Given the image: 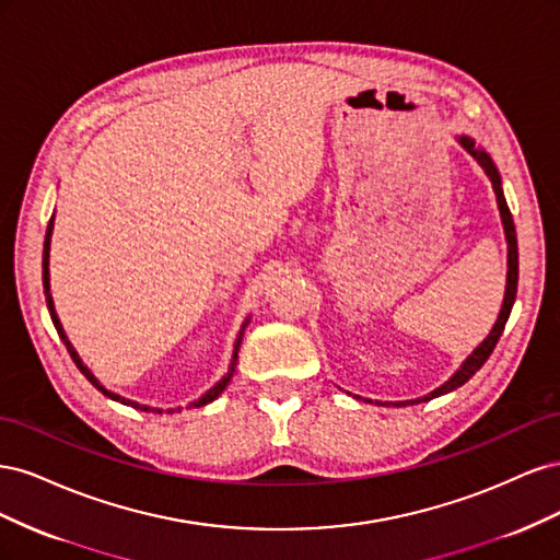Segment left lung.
Segmentation results:
<instances>
[{"instance_id": "obj_1", "label": "left lung", "mask_w": 560, "mask_h": 560, "mask_svg": "<svg viewBox=\"0 0 560 560\" xmlns=\"http://www.w3.org/2000/svg\"><path fill=\"white\" fill-rule=\"evenodd\" d=\"M457 144H460L467 154L477 161L490 184H493V191H495V200H498V210H500V219H502V226H504V238H506V287H504V299H502V308H500V315L495 319L493 329H490V334L483 338V341L474 348L465 362L457 366L455 374L442 383L439 387H434L432 393H428L425 397H418V399H406V401H387V406H406V404H420V401H430L434 397H442V395H448L453 393L455 387L465 385L477 371L483 366V362L490 358V352L495 350L500 336L504 331V325L506 319H510V313H512V306H514V299H516V284H518V247H516V229H514V219H512V212H510V206H506L504 200V194H502V177L498 173V167L493 163V159H490L488 151L483 147H479L477 142H474V138H469V135H455ZM350 395V393H348ZM354 399H362V397H354ZM369 404H374L371 399H364ZM376 404H383V401H376Z\"/></svg>"}]
</instances>
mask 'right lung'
Returning a JSON list of instances; mask_svg holds the SVG:
<instances>
[{
	"label": "right lung",
	"instance_id": "right-lung-1",
	"mask_svg": "<svg viewBox=\"0 0 560 560\" xmlns=\"http://www.w3.org/2000/svg\"><path fill=\"white\" fill-rule=\"evenodd\" d=\"M50 235H54V217H50V222H48V229H46V238H44V261H42V266H44V294H46V306H48V313H50V319H54V325H56V329H58V334H60V338H62V343L67 346V352L72 354V360H74V364L79 366V371L83 376H86L100 393H103L105 397H109V399H114V401H118V404H126V406H132V409H140V411H151V413H163V409H154V406H147V404H138V401H132V399H126V397H121V395H116V393H112V389H107L103 383H100L95 376H93V371L83 364V360L79 358V352L74 350V346L70 343V338H67V334H65V329H62V325H60V317H58V313H56V306H54V296H50V273H48V259H50ZM249 325V317L243 322V327H241V331H238V336H235V343H233V354H231V364H229V369H226V374L219 378L206 395H200L198 399H194L189 406H186V409H200V406H206V404H210V401H214L219 395L224 393L226 389V385L231 383V378H233V371H235V364H238V350H241V343H243V334H245V327ZM177 411H182V406H177V409H167V413H177Z\"/></svg>",
	"mask_w": 560,
	"mask_h": 560
}]
</instances>
